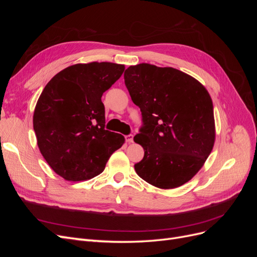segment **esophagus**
Wrapping results in <instances>:
<instances>
[{"label": "esophagus", "mask_w": 257, "mask_h": 257, "mask_svg": "<svg viewBox=\"0 0 257 257\" xmlns=\"http://www.w3.org/2000/svg\"><path fill=\"white\" fill-rule=\"evenodd\" d=\"M125 139H126V142H127V144H132L134 142V136L132 135V134H130V135H127L126 137H125Z\"/></svg>", "instance_id": "1"}]
</instances>
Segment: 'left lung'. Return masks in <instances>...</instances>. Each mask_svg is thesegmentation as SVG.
I'll list each match as a JSON object with an SVG mask.
<instances>
[{
	"label": "left lung",
	"mask_w": 257,
	"mask_h": 257,
	"mask_svg": "<svg viewBox=\"0 0 257 257\" xmlns=\"http://www.w3.org/2000/svg\"><path fill=\"white\" fill-rule=\"evenodd\" d=\"M124 81L141 108L143 126L134 142L144 148L137 175L160 189L190 181L204 166L215 141L212 99L192 76L148 63L130 66Z\"/></svg>",
	"instance_id": "left-lung-1"
}]
</instances>
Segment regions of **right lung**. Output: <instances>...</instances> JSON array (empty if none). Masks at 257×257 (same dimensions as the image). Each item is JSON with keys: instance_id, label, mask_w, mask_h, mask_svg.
<instances>
[{"instance_id": "1", "label": "right lung", "mask_w": 257, "mask_h": 257, "mask_svg": "<svg viewBox=\"0 0 257 257\" xmlns=\"http://www.w3.org/2000/svg\"><path fill=\"white\" fill-rule=\"evenodd\" d=\"M124 65L91 62L64 68L46 84L33 114L37 146L53 172L67 181L103 173L110 155L125 142L105 130L102 95Z\"/></svg>"}]
</instances>
